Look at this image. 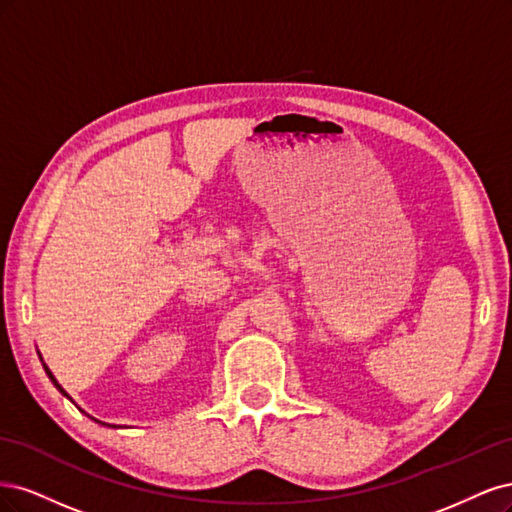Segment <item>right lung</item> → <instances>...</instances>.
<instances>
[{"label": "right lung", "mask_w": 512, "mask_h": 512, "mask_svg": "<svg viewBox=\"0 0 512 512\" xmlns=\"http://www.w3.org/2000/svg\"><path fill=\"white\" fill-rule=\"evenodd\" d=\"M40 361H42V357H40ZM42 366H44V372L48 374V378H51V383H53V385L59 389V393H61V395H65V398H68V400H72L70 395H68V391H65V389H63V387L57 383V378L53 376V372H51V370H48V366L44 364V361H42ZM82 412H85V410H82ZM85 415H87V412H85ZM87 417H89V415H87ZM91 419H93V417H91ZM93 421H97V419H93ZM97 423H102V421H97ZM102 425H106V423H102ZM112 427H114V425H112Z\"/></svg>", "instance_id": "add662e5"}]
</instances>
